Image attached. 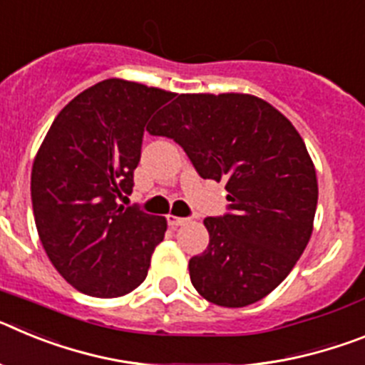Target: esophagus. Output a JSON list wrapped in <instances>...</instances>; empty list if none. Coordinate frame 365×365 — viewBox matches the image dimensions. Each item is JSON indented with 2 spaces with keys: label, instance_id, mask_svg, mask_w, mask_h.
<instances>
[{
  "label": "esophagus",
  "instance_id": "obj_1",
  "mask_svg": "<svg viewBox=\"0 0 365 365\" xmlns=\"http://www.w3.org/2000/svg\"><path fill=\"white\" fill-rule=\"evenodd\" d=\"M168 225H170V227H180V225H185V222H188V219L186 217H177V215H168Z\"/></svg>",
  "mask_w": 365,
  "mask_h": 365
}]
</instances>
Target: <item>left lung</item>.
<instances>
[{"instance_id":"left-lung-1","label":"left lung","mask_w":365,"mask_h":365,"mask_svg":"<svg viewBox=\"0 0 365 365\" xmlns=\"http://www.w3.org/2000/svg\"><path fill=\"white\" fill-rule=\"evenodd\" d=\"M173 138L202 179L227 182V214L206 217L210 243L188 263L195 291L247 307L289 276L312 234L314 164L294 125L252 95H179L150 125Z\"/></svg>"}]
</instances>
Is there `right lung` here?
I'll list each match as a JSON object with an SVG mask.
<instances>
[{"mask_svg":"<svg viewBox=\"0 0 365 365\" xmlns=\"http://www.w3.org/2000/svg\"><path fill=\"white\" fill-rule=\"evenodd\" d=\"M173 93L109 78L58 113L38 150L31 197L54 269L80 292L118 298L146 279L166 219L124 208L133 192L144 128Z\"/></svg>","mask_w":365,"mask_h":365,"instance_id":"right-lung-1","label":"right lung"}]
</instances>
